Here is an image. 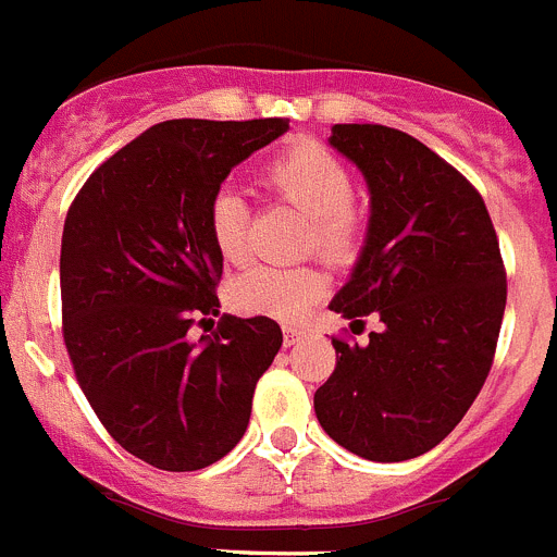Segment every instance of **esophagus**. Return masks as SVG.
I'll use <instances>...</instances> for the list:
<instances>
[{
	"instance_id": "1",
	"label": "esophagus",
	"mask_w": 557,
	"mask_h": 557,
	"mask_svg": "<svg viewBox=\"0 0 557 557\" xmlns=\"http://www.w3.org/2000/svg\"><path fill=\"white\" fill-rule=\"evenodd\" d=\"M306 336V325H284V345H295V342H300Z\"/></svg>"
}]
</instances>
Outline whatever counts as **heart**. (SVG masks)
Wrapping results in <instances>:
<instances>
[{"label":"heart","mask_w":557,"mask_h":557,"mask_svg":"<svg viewBox=\"0 0 557 557\" xmlns=\"http://www.w3.org/2000/svg\"><path fill=\"white\" fill-rule=\"evenodd\" d=\"M262 187L306 215L304 248L331 264H354L367 243V209L354 196L348 165L318 140H300L262 168ZM209 237L226 262L248 257V207L232 187L209 198ZM329 289L318 264H253L232 284V304L245 314L300 320Z\"/></svg>","instance_id":"heart-1"}]
</instances>
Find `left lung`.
Masks as SVG:
<instances>
[{
    "instance_id": "left-lung-1",
    "label": "left lung",
    "mask_w": 557,
    "mask_h": 557,
    "mask_svg": "<svg viewBox=\"0 0 557 557\" xmlns=\"http://www.w3.org/2000/svg\"><path fill=\"white\" fill-rule=\"evenodd\" d=\"M331 146L372 193L364 253L331 309L381 329L331 336L336 367L314 414L336 445L408 461L461 422L492 370L508 282L475 185L425 143L381 124H336Z\"/></svg>"
}]
</instances>
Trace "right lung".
I'll return each instance as SVG.
<instances>
[{
	"label": "right lung",
	"instance_id": "right-lung-1",
	"mask_svg": "<svg viewBox=\"0 0 557 557\" xmlns=\"http://www.w3.org/2000/svg\"><path fill=\"white\" fill-rule=\"evenodd\" d=\"M287 119L151 126L107 157L71 201L60 248L63 339L101 425L140 461L193 472L243 438L257 381L282 348L270 318L212 325L223 257L209 198ZM207 331V329H203Z\"/></svg>",
	"mask_w": 557,
	"mask_h": 557
}]
</instances>
